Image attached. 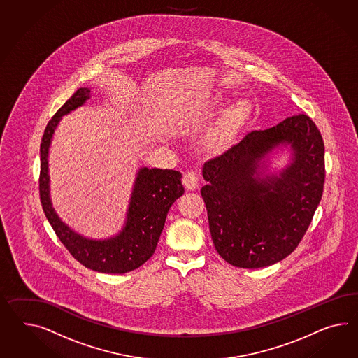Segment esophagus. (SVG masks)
I'll return each mask as SVG.
<instances>
[{
    "label": "esophagus",
    "mask_w": 358,
    "mask_h": 358,
    "mask_svg": "<svg viewBox=\"0 0 358 358\" xmlns=\"http://www.w3.org/2000/svg\"><path fill=\"white\" fill-rule=\"evenodd\" d=\"M182 182H184L185 187L189 189V190H194L196 186H198V176L193 171H189L184 174V178H182Z\"/></svg>",
    "instance_id": "obj_1"
}]
</instances>
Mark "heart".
I'll use <instances>...</instances> for the list:
<instances>
[{
    "label": "heart",
    "mask_w": 358,
    "mask_h": 358,
    "mask_svg": "<svg viewBox=\"0 0 358 358\" xmlns=\"http://www.w3.org/2000/svg\"><path fill=\"white\" fill-rule=\"evenodd\" d=\"M246 109H248V101H245V100H240L236 106H233L232 109L227 115V118L224 121V125L222 126V129L216 134V138H215L216 142H222L227 138L228 131L238 122V120L246 112Z\"/></svg>",
    "instance_id": "heart-1"
}]
</instances>
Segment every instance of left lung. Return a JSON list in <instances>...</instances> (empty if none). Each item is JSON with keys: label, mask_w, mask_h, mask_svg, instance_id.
<instances>
[{"label": "left lung", "mask_w": 358, "mask_h": 358, "mask_svg": "<svg viewBox=\"0 0 358 358\" xmlns=\"http://www.w3.org/2000/svg\"><path fill=\"white\" fill-rule=\"evenodd\" d=\"M288 143L295 152L280 178L253 174L271 149ZM202 187L216 252L240 268L267 267L287 258L309 228L323 194L324 143L306 115L248 133L203 166Z\"/></svg>", "instance_id": "1"}]
</instances>
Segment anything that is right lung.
I'll return each instance as SVG.
<instances>
[{
    "instance_id": "right-lung-1",
    "label": "right lung",
    "mask_w": 358,
    "mask_h": 358,
    "mask_svg": "<svg viewBox=\"0 0 358 358\" xmlns=\"http://www.w3.org/2000/svg\"><path fill=\"white\" fill-rule=\"evenodd\" d=\"M88 97V88H78L47 124L40 143V202L58 240L79 263L97 272L125 273L141 267L154 255L166 213L184 194L182 174L173 169L142 168L136 177L126 227L115 238L91 241L70 231L58 219L49 201L48 148L61 117L82 106Z\"/></svg>"
}]
</instances>
